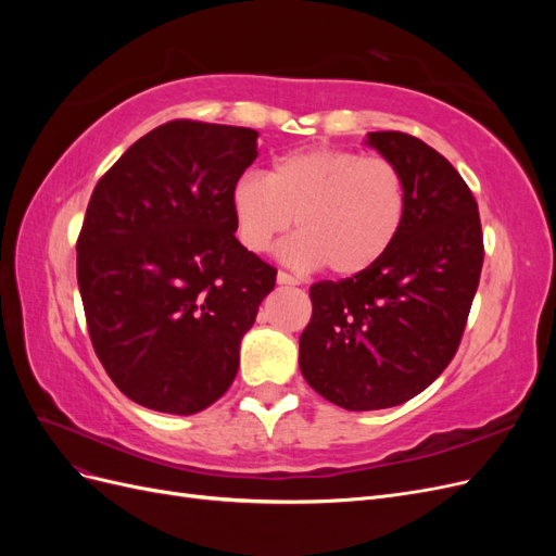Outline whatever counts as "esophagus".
Segmentation results:
<instances>
[{
  "mask_svg": "<svg viewBox=\"0 0 556 556\" xmlns=\"http://www.w3.org/2000/svg\"><path fill=\"white\" fill-rule=\"evenodd\" d=\"M276 280H278V285H290V288H294V285H299V280H296L294 276H290V274H285V271H278Z\"/></svg>",
  "mask_w": 556,
  "mask_h": 556,
  "instance_id": "34e87169",
  "label": "esophagus"
}]
</instances>
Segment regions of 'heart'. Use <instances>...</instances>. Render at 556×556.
Wrapping results in <instances>:
<instances>
[{
  "label": "heart",
  "mask_w": 556,
  "mask_h": 556,
  "mask_svg": "<svg viewBox=\"0 0 556 556\" xmlns=\"http://www.w3.org/2000/svg\"><path fill=\"white\" fill-rule=\"evenodd\" d=\"M237 239L268 252L294 225L282 260L296 268L327 264L336 276H357L394 245L406 217V182L384 157H362L317 146L280 155L266 178L245 174L229 190Z\"/></svg>",
  "instance_id": "heart-1"
}]
</instances>
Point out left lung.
Masks as SVG:
<instances>
[{
	"instance_id": "1",
	"label": "left lung",
	"mask_w": 556,
	"mask_h": 556,
	"mask_svg": "<svg viewBox=\"0 0 556 556\" xmlns=\"http://www.w3.org/2000/svg\"><path fill=\"white\" fill-rule=\"evenodd\" d=\"M364 143L401 172L406 217L376 266L313 285L299 339L306 382L345 410L399 406L443 374L484 257L476 199L441 153L401 131H368Z\"/></svg>"
}]
</instances>
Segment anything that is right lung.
I'll return each instance as SVG.
<instances>
[{
  "mask_svg": "<svg viewBox=\"0 0 556 556\" xmlns=\"http://www.w3.org/2000/svg\"><path fill=\"white\" fill-rule=\"evenodd\" d=\"M255 129L174 121L97 182L76 276L99 362L125 396L169 415L220 399L276 268L233 237L229 190Z\"/></svg>",
  "mask_w": 556,
  "mask_h": 556,
  "instance_id": "right-lung-1",
  "label": "right lung"
}]
</instances>
